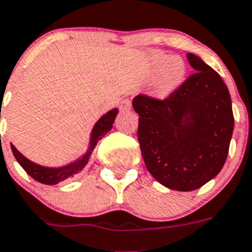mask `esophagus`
<instances>
[{
	"label": "esophagus",
	"mask_w": 252,
	"mask_h": 252,
	"mask_svg": "<svg viewBox=\"0 0 252 252\" xmlns=\"http://www.w3.org/2000/svg\"><path fill=\"white\" fill-rule=\"evenodd\" d=\"M119 109L120 111H123V113H124V111H129V110L132 109V101H130L129 98L123 100L119 105Z\"/></svg>",
	"instance_id": "esophagus-1"
}]
</instances>
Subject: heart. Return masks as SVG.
<instances>
[{"instance_id": "obj_1", "label": "heart", "mask_w": 252, "mask_h": 252, "mask_svg": "<svg viewBox=\"0 0 252 252\" xmlns=\"http://www.w3.org/2000/svg\"><path fill=\"white\" fill-rule=\"evenodd\" d=\"M155 71L160 70L154 86V94L158 98H166L183 84L187 75V64L179 56H158L154 63Z\"/></svg>"}]
</instances>
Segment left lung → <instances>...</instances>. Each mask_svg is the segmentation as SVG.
<instances>
[{"label":"left lung","mask_w":252,"mask_h":252,"mask_svg":"<svg viewBox=\"0 0 252 252\" xmlns=\"http://www.w3.org/2000/svg\"><path fill=\"white\" fill-rule=\"evenodd\" d=\"M196 73L164 101L138 94V141L150 174L175 191H193L214 178L227 160L234 119L220 75L193 54Z\"/></svg>","instance_id":"left-lung-1"}]
</instances>
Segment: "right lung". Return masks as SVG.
<instances>
[{"mask_svg": "<svg viewBox=\"0 0 252 252\" xmlns=\"http://www.w3.org/2000/svg\"><path fill=\"white\" fill-rule=\"evenodd\" d=\"M118 113H119L118 109L110 110V111H107L106 114H103L100 119L97 120L96 124L92 128V132H91L90 143H88L87 151L84 152L83 155L79 156L77 160L69 162L66 165L52 168V166H44L39 165V164H35V162L31 161L29 158H25L22 152H19L16 150V147L11 143L12 154H14L16 161L22 165V168L31 175L32 178L35 179L39 183H43V185H58L59 182L65 181V179L78 174L88 164L91 154H92L94 149L96 147L97 142L113 128V123L115 120Z\"/></svg>", "mask_w": 252, "mask_h": 252, "instance_id": "1", "label": "right lung"}]
</instances>
